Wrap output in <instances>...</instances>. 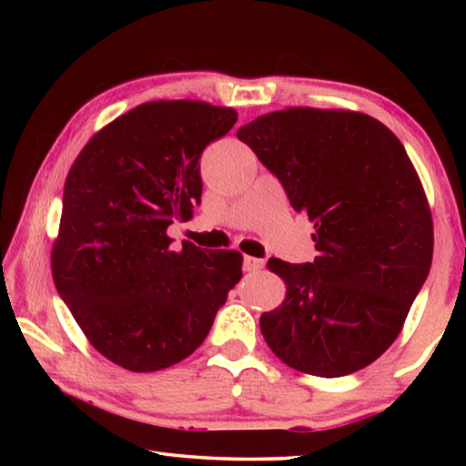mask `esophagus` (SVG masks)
I'll return each mask as SVG.
<instances>
[{
    "label": "esophagus",
    "mask_w": 466,
    "mask_h": 466,
    "mask_svg": "<svg viewBox=\"0 0 466 466\" xmlns=\"http://www.w3.org/2000/svg\"><path fill=\"white\" fill-rule=\"evenodd\" d=\"M265 267L263 258H255V257H244V271L248 273H255V271H261Z\"/></svg>",
    "instance_id": "esophagus-1"
}]
</instances>
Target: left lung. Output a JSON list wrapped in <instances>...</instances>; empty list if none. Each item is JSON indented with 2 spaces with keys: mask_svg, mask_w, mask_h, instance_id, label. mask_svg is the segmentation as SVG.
Wrapping results in <instances>:
<instances>
[{
  "mask_svg": "<svg viewBox=\"0 0 466 466\" xmlns=\"http://www.w3.org/2000/svg\"><path fill=\"white\" fill-rule=\"evenodd\" d=\"M236 136L317 230L312 263L269 258L288 294L261 314L267 345L322 378L370 366L400 333L431 267V214L403 144L372 116L320 108L275 110Z\"/></svg>",
  "mask_w": 466,
  "mask_h": 466,
  "instance_id": "8db88e82",
  "label": "left lung"
}]
</instances>
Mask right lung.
<instances>
[{
    "instance_id": "1",
    "label": "right lung",
    "mask_w": 466,
    "mask_h": 466,
    "mask_svg": "<svg viewBox=\"0 0 466 466\" xmlns=\"http://www.w3.org/2000/svg\"><path fill=\"white\" fill-rule=\"evenodd\" d=\"M236 119L199 100L146 102L98 131L69 170L55 288L116 366L156 372L191 356L242 278L240 252L172 248L167 234L193 216L199 157Z\"/></svg>"
}]
</instances>
